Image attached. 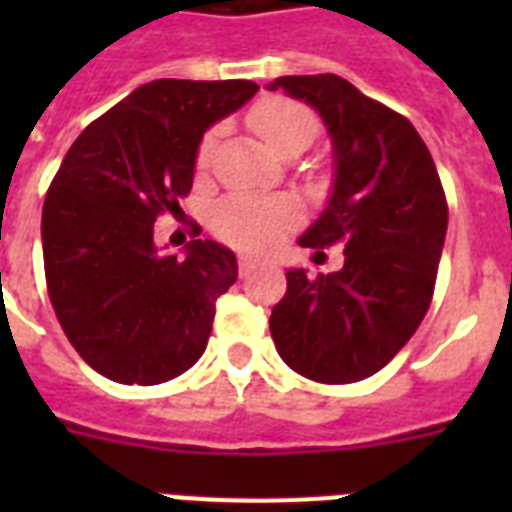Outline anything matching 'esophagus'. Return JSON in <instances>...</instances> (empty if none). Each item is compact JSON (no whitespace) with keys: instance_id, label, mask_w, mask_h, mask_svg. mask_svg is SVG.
<instances>
[{"instance_id":"34e87169","label":"esophagus","mask_w":512,"mask_h":512,"mask_svg":"<svg viewBox=\"0 0 512 512\" xmlns=\"http://www.w3.org/2000/svg\"><path fill=\"white\" fill-rule=\"evenodd\" d=\"M255 265H257V257H252V255H239V273H241V276H247V273L252 271Z\"/></svg>"}]
</instances>
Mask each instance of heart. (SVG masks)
Masks as SVG:
<instances>
[{"instance_id":"obj_1","label":"heart","mask_w":512,"mask_h":512,"mask_svg":"<svg viewBox=\"0 0 512 512\" xmlns=\"http://www.w3.org/2000/svg\"><path fill=\"white\" fill-rule=\"evenodd\" d=\"M249 127L276 151L287 154L289 148H308L316 138L319 122L311 108L289 98H263L249 111ZM215 148V132L201 140L199 164L209 162ZM295 217V209L281 199H263V196H228L215 207L212 225L225 241L236 247L265 249L279 239L284 225Z\"/></svg>"}]
</instances>
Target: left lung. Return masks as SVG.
Listing matches in <instances>:
<instances>
[{"label":"left lung","mask_w":512,"mask_h":512,"mask_svg":"<svg viewBox=\"0 0 512 512\" xmlns=\"http://www.w3.org/2000/svg\"><path fill=\"white\" fill-rule=\"evenodd\" d=\"M268 90L316 108L332 138V196L300 247L345 244L340 271L311 279L305 268H289L271 337L284 364L308 380H364L428 313L449 223L441 177L412 122L348 79L279 76Z\"/></svg>","instance_id":"1"}]
</instances>
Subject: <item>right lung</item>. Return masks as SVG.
I'll return each mask as SVG.
<instances>
[{
  "mask_svg": "<svg viewBox=\"0 0 512 512\" xmlns=\"http://www.w3.org/2000/svg\"><path fill=\"white\" fill-rule=\"evenodd\" d=\"M255 92L247 79H156L68 148L42 207L44 276L68 342L108 380L159 385L207 348L236 255L212 239L162 255L154 223L191 191L204 132Z\"/></svg>",
  "mask_w": 512,
  "mask_h": 512,
  "instance_id": "1",
  "label": "right lung"
}]
</instances>
